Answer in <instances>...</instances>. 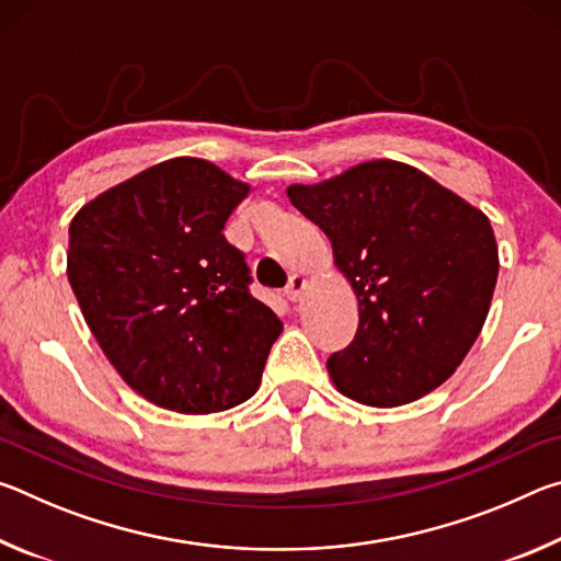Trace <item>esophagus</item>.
Returning <instances> with one entry per match:
<instances>
[{
  "label": "esophagus",
  "mask_w": 561,
  "mask_h": 561,
  "mask_svg": "<svg viewBox=\"0 0 561 561\" xmlns=\"http://www.w3.org/2000/svg\"><path fill=\"white\" fill-rule=\"evenodd\" d=\"M304 289H307V279H304L301 274H291L289 284H287V291H284V294H287L289 301H297L304 294Z\"/></svg>",
  "instance_id": "esophagus-1"
}]
</instances>
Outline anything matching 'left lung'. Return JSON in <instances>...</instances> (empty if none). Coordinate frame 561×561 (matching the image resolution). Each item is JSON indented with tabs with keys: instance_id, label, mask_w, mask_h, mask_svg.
I'll return each instance as SVG.
<instances>
[{
	"instance_id": "left-lung-1",
	"label": "left lung",
	"mask_w": 561,
	"mask_h": 561,
	"mask_svg": "<svg viewBox=\"0 0 561 561\" xmlns=\"http://www.w3.org/2000/svg\"><path fill=\"white\" fill-rule=\"evenodd\" d=\"M287 197L329 237L358 299V329L327 360L339 393L413 403L448 381L485 324L497 284L488 215L398 160H368Z\"/></svg>"
}]
</instances>
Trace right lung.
Here are the masks:
<instances>
[{"label": "right lung", "instance_id": "1", "mask_svg": "<svg viewBox=\"0 0 561 561\" xmlns=\"http://www.w3.org/2000/svg\"><path fill=\"white\" fill-rule=\"evenodd\" d=\"M250 190L210 160L170 158L71 220L66 274L81 314L123 381L165 411L244 403L282 331L222 234Z\"/></svg>", "mask_w": 561, "mask_h": 561}]
</instances>
